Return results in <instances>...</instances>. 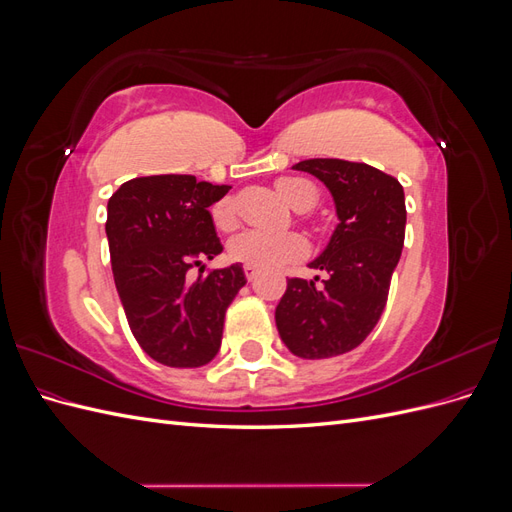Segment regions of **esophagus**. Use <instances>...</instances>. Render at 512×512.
<instances>
[{"mask_svg": "<svg viewBox=\"0 0 512 512\" xmlns=\"http://www.w3.org/2000/svg\"><path fill=\"white\" fill-rule=\"evenodd\" d=\"M243 271H245L247 282H254L256 277H258V269H256V267H252V265H245V267H243Z\"/></svg>", "mask_w": 512, "mask_h": 512, "instance_id": "1", "label": "esophagus"}]
</instances>
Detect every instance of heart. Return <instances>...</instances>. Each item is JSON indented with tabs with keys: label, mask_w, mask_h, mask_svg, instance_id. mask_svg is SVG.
I'll return each mask as SVG.
<instances>
[{
	"label": "heart",
	"mask_w": 512,
	"mask_h": 512,
	"mask_svg": "<svg viewBox=\"0 0 512 512\" xmlns=\"http://www.w3.org/2000/svg\"><path fill=\"white\" fill-rule=\"evenodd\" d=\"M275 190L290 207L307 211L316 205L318 192L314 183L301 177H282L275 181ZM213 222L226 230L235 226V203L232 198H222L213 207ZM309 254V243L299 232H269V230H243L228 243V256L258 269H282L303 260Z\"/></svg>",
	"instance_id": "heart-1"
}]
</instances>
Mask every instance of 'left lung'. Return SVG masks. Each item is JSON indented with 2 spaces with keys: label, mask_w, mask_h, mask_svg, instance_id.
I'll list each match as a JSON object with an SVG mask.
<instances>
[{
  "label": "left lung",
  "mask_w": 512,
  "mask_h": 512,
  "mask_svg": "<svg viewBox=\"0 0 512 512\" xmlns=\"http://www.w3.org/2000/svg\"><path fill=\"white\" fill-rule=\"evenodd\" d=\"M292 168L327 185L339 222L309 262L327 280H288L275 324L294 356L331 359L361 346L382 316L404 247L406 196L395 177L369 164L314 158Z\"/></svg>",
  "instance_id": "obj_1"
}]
</instances>
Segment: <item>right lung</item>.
Segmentation results:
<instances>
[{
  "mask_svg": "<svg viewBox=\"0 0 512 512\" xmlns=\"http://www.w3.org/2000/svg\"><path fill=\"white\" fill-rule=\"evenodd\" d=\"M230 185L194 175L136 177L106 205V239L117 294L136 342L168 367H203L222 344L226 309L245 286L239 262L205 271L222 254L211 205ZM201 267L190 283L187 271Z\"/></svg>",
  "mask_w": 512,
  "mask_h": 512,
  "instance_id": "1",
  "label": "right lung"
}]
</instances>
